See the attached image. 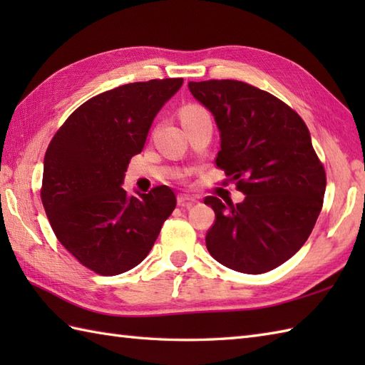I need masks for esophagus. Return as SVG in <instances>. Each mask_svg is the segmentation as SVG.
<instances>
[{"mask_svg":"<svg viewBox=\"0 0 365 365\" xmlns=\"http://www.w3.org/2000/svg\"><path fill=\"white\" fill-rule=\"evenodd\" d=\"M177 202H178V205H180V207H188L191 204L197 202V197L196 196H190V195H178Z\"/></svg>","mask_w":365,"mask_h":365,"instance_id":"obj_1","label":"esophagus"}]
</instances>
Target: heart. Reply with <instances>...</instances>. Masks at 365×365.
Instances as JSON below:
<instances>
[{"label":"heart","mask_w":365,"mask_h":365,"mask_svg":"<svg viewBox=\"0 0 365 365\" xmlns=\"http://www.w3.org/2000/svg\"><path fill=\"white\" fill-rule=\"evenodd\" d=\"M202 113H207L204 108H200L197 105H187L185 108H182L180 111V119H185V118H190V115H196V114H202Z\"/></svg>","instance_id":"obj_1"}]
</instances>
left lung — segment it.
<instances>
[{"label":"left lung","instance_id":"left-lung-1","mask_svg":"<svg viewBox=\"0 0 365 365\" xmlns=\"http://www.w3.org/2000/svg\"><path fill=\"white\" fill-rule=\"evenodd\" d=\"M221 131L216 166L246 195L242 204L215 196L207 250L224 267L246 274L274 269L297 254L322 212L327 173L299 114L237 80L190 81Z\"/></svg>","mask_w":365,"mask_h":365}]
</instances>
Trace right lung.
Returning a JSON list of instances; mask_svg holds the SVG:
<instances>
[{
	"mask_svg": "<svg viewBox=\"0 0 365 365\" xmlns=\"http://www.w3.org/2000/svg\"><path fill=\"white\" fill-rule=\"evenodd\" d=\"M183 78L123 84L89 98L53 136L41 199L54 235L83 267L115 276L139 265L177 199L166 185L138 197L120 185L153 118Z\"/></svg>",
	"mask_w": 365,
	"mask_h": 365,
	"instance_id": "add662e5",
	"label": "right lung"
}]
</instances>
